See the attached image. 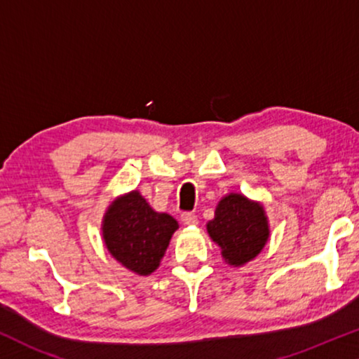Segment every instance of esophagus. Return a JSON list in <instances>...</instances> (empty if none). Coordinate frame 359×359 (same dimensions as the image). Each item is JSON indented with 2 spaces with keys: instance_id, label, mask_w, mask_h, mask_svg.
I'll return each mask as SVG.
<instances>
[{
  "instance_id": "obj_1",
  "label": "esophagus",
  "mask_w": 359,
  "mask_h": 359,
  "mask_svg": "<svg viewBox=\"0 0 359 359\" xmlns=\"http://www.w3.org/2000/svg\"><path fill=\"white\" fill-rule=\"evenodd\" d=\"M182 221H184V224L194 226L198 223V218H196V215L191 213V211H185V213L182 215Z\"/></svg>"
}]
</instances>
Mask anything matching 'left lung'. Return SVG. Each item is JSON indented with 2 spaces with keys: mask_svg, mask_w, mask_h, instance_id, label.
Here are the masks:
<instances>
[{
  "mask_svg": "<svg viewBox=\"0 0 359 359\" xmlns=\"http://www.w3.org/2000/svg\"><path fill=\"white\" fill-rule=\"evenodd\" d=\"M206 229L221 247L224 260L236 266L259 255L269 239L264 208L239 194H231L219 201Z\"/></svg>",
  "mask_w": 359,
  "mask_h": 359,
  "instance_id": "left-lung-1",
  "label": "left lung"
}]
</instances>
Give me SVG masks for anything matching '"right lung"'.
I'll return each instance as SVG.
<instances>
[{"mask_svg":"<svg viewBox=\"0 0 359 359\" xmlns=\"http://www.w3.org/2000/svg\"><path fill=\"white\" fill-rule=\"evenodd\" d=\"M177 228L172 216L156 213L138 191H131L109 206L102 231L105 245L120 264L149 275L159 266Z\"/></svg>","mask_w":359,"mask_h":359,"instance_id":"right-lung-1","label":"right lung"}]
</instances>
